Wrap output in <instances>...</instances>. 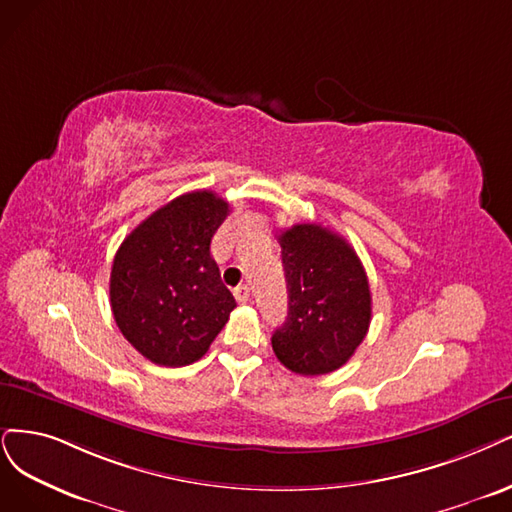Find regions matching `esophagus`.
Returning <instances> with one entry per match:
<instances>
[{
	"label": "esophagus",
	"mask_w": 512,
	"mask_h": 512,
	"mask_svg": "<svg viewBox=\"0 0 512 512\" xmlns=\"http://www.w3.org/2000/svg\"><path fill=\"white\" fill-rule=\"evenodd\" d=\"M234 297H236L238 304H246V301L251 299V289H249V285L236 287V289H234Z\"/></svg>",
	"instance_id": "1"
}]
</instances>
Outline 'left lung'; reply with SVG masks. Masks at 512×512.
Instances as JSON below:
<instances>
[{
	"mask_svg": "<svg viewBox=\"0 0 512 512\" xmlns=\"http://www.w3.org/2000/svg\"><path fill=\"white\" fill-rule=\"evenodd\" d=\"M289 314L272 335L278 361L299 375H325L350 361L371 323L361 259L329 227L293 225L278 236Z\"/></svg>",
	"mask_w": 512,
	"mask_h": 512,
	"instance_id": "1",
	"label": "left lung"
}]
</instances>
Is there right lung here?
<instances>
[{"label": "right lung", "instance_id": "obj_1", "mask_svg": "<svg viewBox=\"0 0 512 512\" xmlns=\"http://www.w3.org/2000/svg\"><path fill=\"white\" fill-rule=\"evenodd\" d=\"M227 213L223 198L198 189L158 208L120 244L109 278L111 312L147 361L196 363L236 308L211 255Z\"/></svg>", "mask_w": 512, "mask_h": 512}]
</instances>
